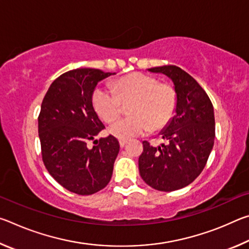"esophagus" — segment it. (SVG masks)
<instances>
[{
	"label": "esophagus",
	"instance_id": "obj_1",
	"mask_svg": "<svg viewBox=\"0 0 249 249\" xmlns=\"http://www.w3.org/2000/svg\"><path fill=\"white\" fill-rule=\"evenodd\" d=\"M119 142H120V146L122 147V148H123V147L127 144V141H125V140H120L119 141Z\"/></svg>",
	"mask_w": 249,
	"mask_h": 249
}]
</instances>
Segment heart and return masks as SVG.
<instances>
[{
    "label": "heart",
    "instance_id": "obj_1",
    "mask_svg": "<svg viewBox=\"0 0 249 249\" xmlns=\"http://www.w3.org/2000/svg\"><path fill=\"white\" fill-rule=\"evenodd\" d=\"M133 100L127 117L115 122L108 132L120 140L141 136L169 124L177 107L174 87L160 83L153 75L134 72L113 83L112 89L98 87L92 94L94 111L104 123L111 124L122 113V103Z\"/></svg>",
    "mask_w": 249,
    "mask_h": 249
}]
</instances>
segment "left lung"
Masks as SVG:
<instances>
[{
    "mask_svg": "<svg viewBox=\"0 0 249 249\" xmlns=\"http://www.w3.org/2000/svg\"><path fill=\"white\" fill-rule=\"evenodd\" d=\"M169 77L177 93L176 115L160 133L168 144L142 142L138 168L142 180L159 191L187 187L204 169L215 137L214 109L209 95L195 78L177 66L148 69Z\"/></svg>",
    "mask_w": 249,
    "mask_h": 249,
    "instance_id": "1",
    "label": "left lung"
}]
</instances>
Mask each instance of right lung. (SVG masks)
I'll use <instances>...</instances> for the list:
<instances>
[{
  "label": "right lung",
  "instance_id": "right-lung-1",
  "mask_svg": "<svg viewBox=\"0 0 249 249\" xmlns=\"http://www.w3.org/2000/svg\"><path fill=\"white\" fill-rule=\"evenodd\" d=\"M111 74L91 68L67 71L52 83L41 103L38 135L44 165L59 184L80 196L107 187L120 151L112 135L95 140L93 148L87 146L105 128L92 94L98 82Z\"/></svg>",
  "mask_w": 249,
  "mask_h": 249
}]
</instances>
